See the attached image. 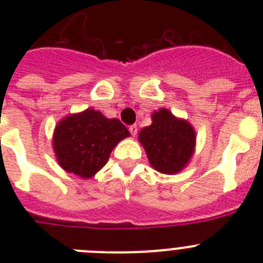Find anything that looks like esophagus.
Listing matches in <instances>:
<instances>
[{
	"mask_svg": "<svg viewBox=\"0 0 263 263\" xmlns=\"http://www.w3.org/2000/svg\"><path fill=\"white\" fill-rule=\"evenodd\" d=\"M129 132L130 134L133 137L137 136V132H138V127H137V125H132V126H129Z\"/></svg>",
	"mask_w": 263,
	"mask_h": 263,
	"instance_id": "obj_1",
	"label": "esophagus"
}]
</instances>
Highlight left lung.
<instances>
[{
    "label": "left lung",
    "mask_w": 263,
    "mask_h": 263,
    "mask_svg": "<svg viewBox=\"0 0 263 263\" xmlns=\"http://www.w3.org/2000/svg\"><path fill=\"white\" fill-rule=\"evenodd\" d=\"M152 125L139 132L148 162L162 174L182 171L195 152L196 134L191 124L162 108L152 116Z\"/></svg>",
    "instance_id": "1"
}]
</instances>
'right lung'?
Instances as JSON below:
<instances>
[{"instance_id": "right-lung-1", "label": "right lung", "mask_w": 263, "mask_h": 263, "mask_svg": "<svg viewBox=\"0 0 263 263\" xmlns=\"http://www.w3.org/2000/svg\"><path fill=\"white\" fill-rule=\"evenodd\" d=\"M129 136L120 120L87 109L60 121L53 132L52 146L63 170L89 179L105 166L116 145Z\"/></svg>"}]
</instances>
